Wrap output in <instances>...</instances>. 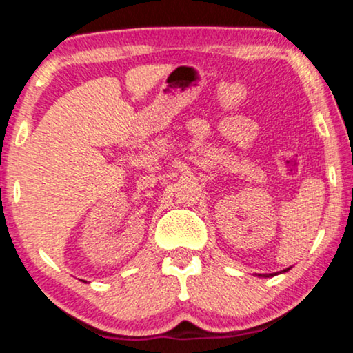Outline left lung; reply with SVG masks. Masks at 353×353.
Wrapping results in <instances>:
<instances>
[{"label": "left lung", "mask_w": 353, "mask_h": 353, "mask_svg": "<svg viewBox=\"0 0 353 353\" xmlns=\"http://www.w3.org/2000/svg\"><path fill=\"white\" fill-rule=\"evenodd\" d=\"M290 268H286V270H283V272H280V273H285V272H288ZM275 275H278V272L276 273H268V275H263L265 278H268V276H275ZM259 276H262V275H259Z\"/></svg>", "instance_id": "obj_1"}]
</instances>
